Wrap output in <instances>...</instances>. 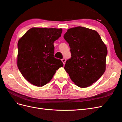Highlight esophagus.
I'll return each mask as SVG.
<instances>
[{"label": "esophagus", "instance_id": "obj_1", "mask_svg": "<svg viewBox=\"0 0 122 122\" xmlns=\"http://www.w3.org/2000/svg\"><path fill=\"white\" fill-rule=\"evenodd\" d=\"M62 61H63V64H64V65H65V63H66V59L65 58H63V59H62Z\"/></svg>", "mask_w": 122, "mask_h": 122}]
</instances>
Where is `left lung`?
<instances>
[{
	"instance_id": "8db88e82",
	"label": "left lung",
	"mask_w": 122,
	"mask_h": 122,
	"mask_svg": "<svg viewBox=\"0 0 122 122\" xmlns=\"http://www.w3.org/2000/svg\"><path fill=\"white\" fill-rule=\"evenodd\" d=\"M64 38L71 54L64 69L78 86H90L106 70V46L96 31L83 27L68 29Z\"/></svg>"
}]
</instances>
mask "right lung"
I'll use <instances>...</instances> for the list:
<instances>
[{
  "label": "right lung",
  "mask_w": 122,
  "mask_h": 122,
  "mask_svg": "<svg viewBox=\"0 0 122 122\" xmlns=\"http://www.w3.org/2000/svg\"><path fill=\"white\" fill-rule=\"evenodd\" d=\"M61 28L33 27L17 43V65L23 76L37 86H43L52 79L56 70L63 66L54 57V42L61 36Z\"/></svg>",
  "instance_id": "obj_1"
}]
</instances>
